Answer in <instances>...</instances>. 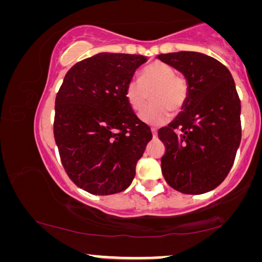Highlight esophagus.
Instances as JSON below:
<instances>
[{
    "mask_svg": "<svg viewBox=\"0 0 262 262\" xmlns=\"http://www.w3.org/2000/svg\"><path fill=\"white\" fill-rule=\"evenodd\" d=\"M150 130H152V134H153L154 138H156L157 134H158V129H157V128H156V127H152V128H150Z\"/></svg>",
    "mask_w": 262,
    "mask_h": 262,
    "instance_id": "1",
    "label": "esophagus"
}]
</instances>
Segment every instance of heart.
<instances>
[{"label": "heart", "instance_id": "1", "mask_svg": "<svg viewBox=\"0 0 262 262\" xmlns=\"http://www.w3.org/2000/svg\"><path fill=\"white\" fill-rule=\"evenodd\" d=\"M153 93L154 103L140 113V119L148 124H163L172 119L173 112H182L190 95L189 82L174 69L163 61H154L141 71L140 79L132 78L124 89L130 108L140 112Z\"/></svg>", "mask_w": 262, "mask_h": 262}]
</instances>
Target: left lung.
<instances>
[{
    "label": "left lung",
    "instance_id": "left-lung-1",
    "mask_svg": "<svg viewBox=\"0 0 262 262\" xmlns=\"http://www.w3.org/2000/svg\"><path fill=\"white\" fill-rule=\"evenodd\" d=\"M187 79L183 112L158 130L165 145L161 171L179 192L201 194L226 179L241 142V102L231 73L215 58L198 52L159 54Z\"/></svg>",
    "mask_w": 262,
    "mask_h": 262
}]
</instances>
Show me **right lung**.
Wrapping results in <instances>:
<instances>
[{
  "instance_id": "obj_1",
  "label": "right lung",
  "mask_w": 262,
  "mask_h": 262,
  "mask_svg": "<svg viewBox=\"0 0 262 262\" xmlns=\"http://www.w3.org/2000/svg\"><path fill=\"white\" fill-rule=\"evenodd\" d=\"M138 54L98 53L72 66L56 97L53 133L70 179L93 194L126 190L152 132L124 96Z\"/></svg>"
}]
</instances>
